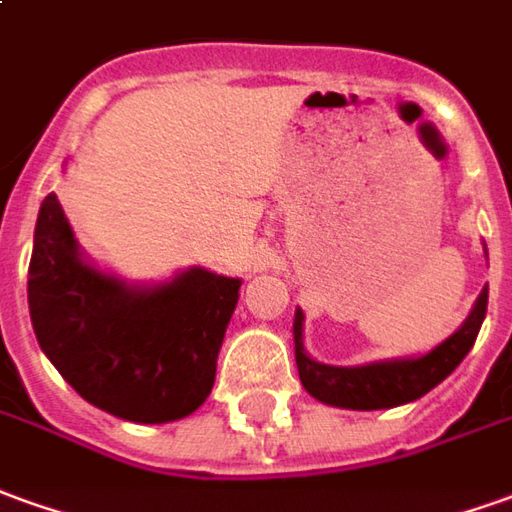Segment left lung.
Here are the masks:
<instances>
[{"label": "left lung", "mask_w": 512, "mask_h": 512, "mask_svg": "<svg viewBox=\"0 0 512 512\" xmlns=\"http://www.w3.org/2000/svg\"><path fill=\"white\" fill-rule=\"evenodd\" d=\"M488 312V287L479 292L477 306L446 343H440L435 351L418 359H393V362H373L362 368H334V365H320L315 359L303 354L301 323L303 315H295V362L298 373L306 387L317 401L331 404V407H348V410H384V407H398L415 401L429 393L435 384H440L451 370L457 368L471 351L477 340L479 326Z\"/></svg>", "instance_id": "8db88e82"}]
</instances>
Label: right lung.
Returning a JSON list of instances; mask_svg holds the SVG:
<instances>
[{
  "instance_id": "obj_1",
  "label": "right lung",
  "mask_w": 512,
  "mask_h": 512,
  "mask_svg": "<svg viewBox=\"0 0 512 512\" xmlns=\"http://www.w3.org/2000/svg\"><path fill=\"white\" fill-rule=\"evenodd\" d=\"M239 278L189 270L158 290H128L88 267L47 195L35 222L27 301L49 362L94 407L136 424L186 418L209 398Z\"/></svg>"
}]
</instances>
